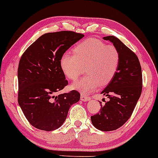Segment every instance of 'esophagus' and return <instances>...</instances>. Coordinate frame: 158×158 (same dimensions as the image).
Here are the masks:
<instances>
[{
	"label": "esophagus",
	"mask_w": 158,
	"mask_h": 158,
	"mask_svg": "<svg viewBox=\"0 0 158 158\" xmlns=\"http://www.w3.org/2000/svg\"><path fill=\"white\" fill-rule=\"evenodd\" d=\"M81 99L82 101H84V102H87L90 99V97L87 95H84V94H81Z\"/></svg>",
	"instance_id": "34e87169"
}]
</instances>
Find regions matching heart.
<instances>
[{
  "label": "heart",
  "instance_id": "1",
  "mask_svg": "<svg viewBox=\"0 0 158 158\" xmlns=\"http://www.w3.org/2000/svg\"><path fill=\"white\" fill-rule=\"evenodd\" d=\"M119 51L96 38H88L78 42L73 54H64L60 64L65 77L76 81L84 72L86 75L72 84V88L82 93L93 91L97 86L110 84L117 73L120 64Z\"/></svg>",
  "mask_w": 158,
  "mask_h": 158
}]
</instances>
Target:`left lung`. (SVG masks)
I'll return each mask as SVG.
<instances>
[{
	"instance_id": "obj_1",
	"label": "left lung",
	"mask_w": 158,
	"mask_h": 158,
	"mask_svg": "<svg viewBox=\"0 0 158 158\" xmlns=\"http://www.w3.org/2000/svg\"><path fill=\"white\" fill-rule=\"evenodd\" d=\"M118 48L120 64L117 73L102 92L107 96L108 102L102 106L100 113L91 116L93 125L102 131L118 129L131 116L143 89L141 65L134 51L122 43L118 38L104 37Z\"/></svg>"
}]
</instances>
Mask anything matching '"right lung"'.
<instances>
[{"mask_svg": "<svg viewBox=\"0 0 158 158\" xmlns=\"http://www.w3.org/2000/svg\"><path fill=\"white\" fill-rule=\"evenodd\" d=\"M84 36L68 31L45 33L21 56L18 102L27 121L36 128L46 131L57 129L65 122L71 106L80 100L77 90L54 95L68 85L60 58Z\"/></svg>", "mask_w": 158, "mask_h": 158, "instance_id": "add662e5", "label": "right lung"}]
</instances>
